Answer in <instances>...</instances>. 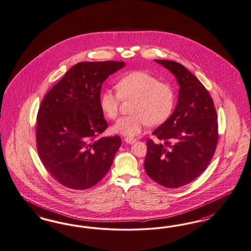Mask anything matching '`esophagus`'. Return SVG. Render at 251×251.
Returning a JSON list of instances; mask_svg holds the SVG:
<instances>
[{
	"label": "esophagus",
	"instance_id": "34e87169",
	"mask_svg": "<svg viewBox=\"0 0 251 251\" xmlns=\"http://www.w3.org/2000/svg\"><path fill=\"white\" fill-rule=\"evenodd\" d=\"M124 140L126 143H128V144H132V143H134L136 139L135 138H133V137H130V136H126L125 138H124Z\"/></svg>",
	"mask_w": 251,
	"mask_h": 251
}]
</instances>
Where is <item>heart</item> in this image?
Instances as JSON below:
<instances>
[{
	"label": "heart",
	"mask_w": 251,
	"mask_h": 251,
	"mask_svg": "<svg viewBox=\"0 0 251 251\" xmlns=\"http://www.w3.org/2000/svg\"><path fill=\"white\" fill-rule=\"evenodd\" d=\"M117 91L104 90L100 108L110 120H117L121 102L133 99L130 116L122 118L113 130L125 135H136L149 124L159 125L168 120L175 105V91L168 83L161 82L144 71H134L120 77Z\"/></svg>",
	"instance_id": "heart-1"
}]
</instances>
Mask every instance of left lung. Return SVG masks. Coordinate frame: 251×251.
Returning a JSON list of instances; mask_svg holds the SVG:
<instances>
[{
  "instance_id": "left-lung-1",
  "label": "left lung",
  "mask_w": 251,
  "mask_h": 251,
  "mask_svg": "<svg viewBox=\"0 0 251 251\" xmlns=\"http://www.w3.org/2000/svg\"><path fill=\"white\" fill-rule=\"evenodd\" d=\"M170 70L180 86L176 107L147 140L145 170L152 180L175 189L197 178L207 168L219 140L218 116L209 92L182 64L155 60Z\"/></svg>"
}]
</instances>
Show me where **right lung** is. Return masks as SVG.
<instances>
[{
  "instance_id": "obj_1",
  "label": "right lung",
  "mask_w": 251,
  "mask_h": 251,
  "mask_svg": "<svg viewBox=\"0 0 251 251\" xmlns=\"http://www.w3.org/2000/svg\"><path fill=\"white\" fill-rule=\"evenodd\" d=\"M124 61H84L74 65L46 94L36 117V149L42 163L60 184L77 191L99 183L121 145L100 105L101 84Z\"/></svg>"
}]
</instances>
